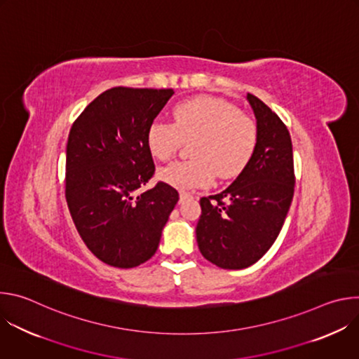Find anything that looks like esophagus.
Wrapping results in <instances>:
<instances>
[{
	"label": "esophagus",
	"mask_w": 359,
	"mask_h": 359,
	"mask_svg": "<svg viewBox=\"0 0 359 359\" xmlns=\"http://www.w3.org/2000/svg\"><path fill=\"white\" fill-rule=\"evenodd\" d=\"M190 198H193V194L186 193V191H180V203H183L186 200H190Z\"/></svg>",
	"instance_id": "obj_1"
}]
</instances>
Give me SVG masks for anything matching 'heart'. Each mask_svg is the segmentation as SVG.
<instances>
[{
  "label": "heart",
  "mask_w": 359,
  "mask_h": 359,
  "mask_svg": "<svg viewBox=\"0 0 359 359\" xmlns=\"http://www.w3.org/2000/svg\"><path fill=\"white\" fill-rule=\"evenodd\" d=\"M259 126L231 102L198 96L176 105L173 125L153 122L146 133L147 147L159 161L172 159L190 142L193 159L175 162L159 170L165 183L179 190L210 186L237 177L251 162L259 146Z\"/></svg>",
  "instance_id": "1"
}]
</instances>
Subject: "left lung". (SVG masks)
Listing matches in <instances>:
<instances>
[{
    "label": "left lung",
    "mask_w": 359,
    "mask_h": 359,
    "mask_svg": "<svg viewBox=\"0 0 359 359\" xmlns=\"http://www.w3.org/2000/svg\"><path fill=\"white\" fill-rule=\"evenodd\" d=\"M247 99L260 132L248 166L222 193L201 197L196 237L203 257L220 269L240 270L259 262L276 241L294 196L290 132L263 100Z\"/></svg>",
    "instance_id": "1"
}]
</instances>
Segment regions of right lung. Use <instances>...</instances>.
Segmentation results:
<instances>
[{
    "label": "right lung",
    "instance_id": "obj_1",
    "mask_svg": "<svg viewBox=\"0 0 359 359\" xmlns=\"http://www.w3.org/2000/svg\"><path fill=\"white\" fill-rule=\"evenodd\" d=\"M173 89L116 86L100 93L75 119L68 136L65 197L75 227L96 257L132 269L156 252L179 200L158 182L147 147L149 126Z\"/></svg>",
    "mask_w": 359,
    "mask_h": 359
}]
</instances>
